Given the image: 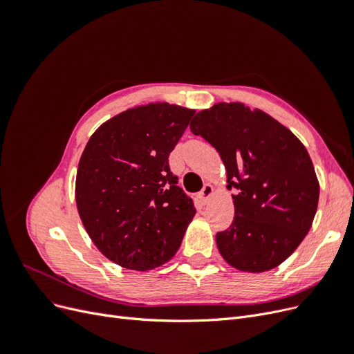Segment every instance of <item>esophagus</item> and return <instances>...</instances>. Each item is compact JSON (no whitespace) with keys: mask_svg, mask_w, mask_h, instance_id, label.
I'll return each instance as SVG.
<instances>
[{"mask_svg":"<svg viewBox=\"0 0 354 354\" xmlns=\"http://www.w3.org/2000/svg\"><path fill=\"white\" fill-rule=\"evenodd\" d=\"M212 192H214V189H212V186L211 185H205L202 187V190L199 192V199L205 203L209 198H211V195H212Z\"/></svg>","mask_w":354,"mask_h":354,"instance_id":"1","label":"esophagus"}]
</instances>
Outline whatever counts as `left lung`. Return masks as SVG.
<instances>
[{"instance_id": "left-lung-1", "label": "left lung", "mask_w": 354, "mask_h": 354, "mask_svg": "<svg viewBox=\"0 0 354 354\" xmlns=\"http://www.w3.org/2000/svg\"><path fill=\"white\" fill-rule=\"evenodd\" d=\"M190 131L216 147L227 173L234 218L216 241L234 269L261 273L283 263L308 233L319 181L307 149L286 127L243 103L201 111Z\"/></svg>"}]
</instances>
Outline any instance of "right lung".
<instances>
[{"label":"right lung","mask_w":354,"mask_h":354,"mask_svg":"<svg viewBox=\"0 0 354 354\" xmlns=\"http://www.w3.org/2000/svg\"><path fill=\"white\" fill-rule=\"evenodd\" d=\"M194 113L160 102L137 106L102 124L81 155L80 217L99 251L125 269L169 261L196 214L168 164Z\"/></svg>","instance_id":"1"}]
</instances>
